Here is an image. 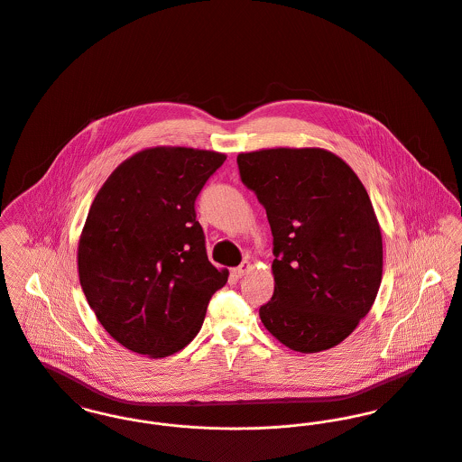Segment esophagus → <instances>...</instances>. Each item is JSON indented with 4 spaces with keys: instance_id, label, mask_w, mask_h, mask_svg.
Listing matches in <instances>:
<instances>
[{
    "instance_id": "obj_1",
    "label": "esophagus",
    "mask_w": 462,
    "mask_h": 462,
    "mask_svg": "<svg viewBox=\"0 0 462 462\" xmlns=\"http://www.w3.org/2000/svg\"><path fill=\"white\" fill-rule=\"evenodd\" d=\"M249 271H251V262L245 260L237 269H234V276H236V278H243V276L248 274Z\"/></svg>"
}]
</instances>
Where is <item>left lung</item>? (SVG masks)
I'll return each instance as SVG.
<instances>
[{"label":"left lung","mask_w":462,"mask_h":462,"mask_svg":"<svg viewBox=\"0 0 462 462\" xmlns=\"http://www.w3.org/2000/svg\"><path fill=\"white\" fill-rule=\"evenodd\" d=\"M237 165L273 232L274 293L262 323L295 352L339 345L382 283V232L364 184L319 147L241 152Z\"/></svg>","instance_id":"1"}]
</instances>
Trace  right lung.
Returning <instances> with one entry per match:
<instances>
[{
  "mask_svg": "<svg viewBox=\"0 0 462 462\" xmlns=\"http://www.w3.org/2000/svg\"><path fill=\"white\" fill-rule=\"evenodd\" d=\"M225 154L152 147L123 162L97 193L79 241V280L106 332L162 358L200 330L228 280L208 258L195 200Z\"/></svg>",
  "mask_w": 462,
  "mask_h": 462,
  "instance_id": "1",
  "label": "right lung"
}]
</instances>
